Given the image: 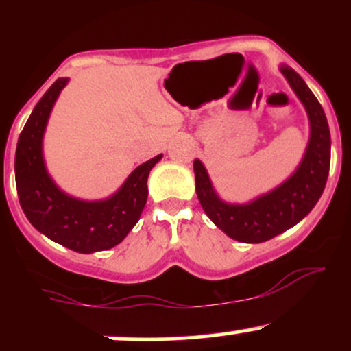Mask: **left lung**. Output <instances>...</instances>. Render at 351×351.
Returning <instances> with one entry per match:
<instances>
[{"label": "left lung", "instance_id": "left-lung-1", "mask_svg": "<svg viewBox=\"0 0 351 351\" xmlns=\"http://www.w3.org/2000/svg\"><path fill=\"white\" fill-rule=\"evenodd\" d=\"M297 97L307 108L310 140L297 171L279 188L247 204H228L217 198L206 168L195 160L196 195L209 219L232 239L264 243L295 226L312 211L327 184L330 170V130L324 108L304 79L291 67H280Z\"/></svg>", "mask_w": 351, "mask_h": 351}]
</instances>
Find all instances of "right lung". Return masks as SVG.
<instances>
[{"label": "right lung", "mask_w": 351, "mask_h": 351, "mask_svg": "<svg viewBox=\"0 0 351 351\" xmlns=\"http://www.w3.org/2000/svg\"><path fill=\"white\" fill-rule=\"evenodd\" d=\"M66 84L67 79H58L47 88L18 138L14 175L19 203L29 223L54 243L82 254L106 251L122 243L140 219L148 196V175L162 155L135 168L108 199L80 201L60 191L44 167L43 135Z\"/></svg>", "instance_id": "right-lung-1"}]
</instances>
